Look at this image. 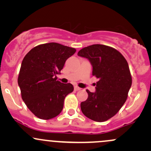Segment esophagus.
I'll return each mask as SVG.
<instances>
[{"label":"esophagus","mask_w":151,"mask_h":151,"mask_svg":"<svg viewBox=\"0 0 151 151\" xmlns=\"http://www.w3.org/2000/svg\"><path fill=\"white\" fill-rule=\"evenodd\" d=\"M80 89H81V88H79V86H74V90H75V91H79V90H80Z\"/></svg>","instance_id":"esophagus-1"}]
</instances>
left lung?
Instances as JSON below:
<instances>
[{
    "mask_svg": "<svg viewBox=\"0 0 151 151\" xmlns=\"http://www.w3.org/2000/svg\"><path fill=\"white\" fill-rule=\"evenodd\" d=\"M77 55L89 60L92 75L99 79L94 93L86 89L88 98L81 103V111L94 121L109 120L127 99L132 84L128 62L117 50L104 45L86 47Z\"/></svg>",
    "mask_w": 151,
    "mask_h": 151,
    "instance_id": "1",
    "label": "left lung"
}]
</instances>
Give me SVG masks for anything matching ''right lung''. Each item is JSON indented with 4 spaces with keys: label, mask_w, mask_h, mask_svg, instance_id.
I'll return each mask as SVG.
<instances>
[{
    "label": "right lung",
    "mask_w": 151,
    "mask_h": 151,
    "mask_svg": "<svg viewBox=\"0 0 151 151\" xmlns=\"http://www.w3.org/2000/svg\"><path fill=\"white\" fill-rule=\"evenodd\" d=\"M76 50L56 42L39 45L22 60L18 78L21 96L35 116L44 120L61 113L64 100L74 86L57 80L66 60Z\"/></svg>",
    "instance_id": "right-lung-1"
}]
</instances>
